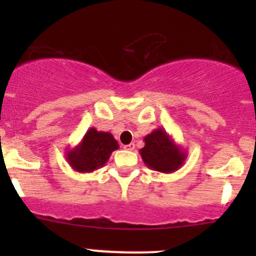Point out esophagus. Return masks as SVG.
<instances>
[{
  "label": "esophagus",
  "mask_w": 256,
  "mask_h": 256,
  "mask_svg": "<svg viewBox=\"0 0 256 256\" xmlns=\"http://www.w3.org/2000/svg\"><path fill=\"white\" fill-rule=\"evenodd\" d=\"M124 148L128 150V151H134V148H135V144L131 142L128 144H125V146H124Z\"/></svg>",
  "instance_id": "esophagus-1"
}]
</instances>
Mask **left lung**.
Wrapping results in <instances>:
<instances>
[{
	"mask_svg": "<svg viewBox=\"0 0 256 256\" xmlns=\"http://www.w3.org/2000/svg\"><path fill=\"white\" fill-rule=\"evenodd\" d=\"M141 158L148 168L161 174H172L180 170L187 158V151L174 142L164 128H158L144 138Z\"/></svg>",
	"mask_w": 256,
	"mask_h": 256,
	"instance_id": "1",
	"label": "left lung"
}]
</instances>
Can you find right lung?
Segmentation results:
<instances>
[{
    "label": "right lung",
    "instance_id": "1",
    "mask_svg": "<svg viewBox=\"0 0 256 256\" xmlns=\"http://www.w3.org/2000/svg\"><path fill=\"white\" fill-rule=\"evenodd\" d=\"M118 148V144L112 134L90 128L76 147L66 148V158L74 171L89 174L102 168Z\"/></svg>",
    "mask_w": 256,
    "mask_h": 256
}]
</instances>
